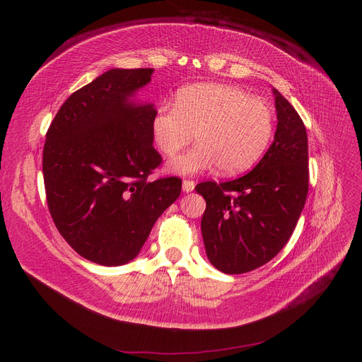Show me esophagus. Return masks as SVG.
Segmentation results:
<instances>
[{
  "mask_svg": "<svg viewBox=\"0 0 362 362\" xmlns=\"http://www.w3.org/2000/svg\"><path fill=\"white\" fill-rule=\"evenodd\" d=\"M193 189H194V181H193V180H184V181H182V190H184L185 193L192 192Z\"/></svg>",
  "mask_w": 362,
  "mask_h": 362,
  "instance_id": "1",
  "label": "esophagus"
}]
</instances>
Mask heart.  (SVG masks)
<instances>
[{"label":"heart","mask_w":362,"mask_h":362,"mask_svg":"<svg viewBox=\"0 0 362 362\" xmlns=\"http://www.w3.org/2000/svg\"><path fill=\"white\" fill-rule=\"evenodd\" d=\"M166 157H175L196 134L198 146L175 158L169 169L193 175L217 166L223 175L245 172L262 157L275 129V112L237 86L202 83L181 89L175 105L161 104L152 122Z\"/></svg>","instance_id":"1"}]
</instances>
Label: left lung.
Instances as JSON below:
<instances>
[{
  "mask_svg": "<svg viewBox=\"0 0 362 362\" xmlns=\"http://www.w3.org/2000/svg\"><path fill=\"white\" fill-rule=\"evenodd\" d=\"M278 128L264 157L245 177L204 181L201 231L206 257L228 275L266 264L287 245L308 194V137L300 116L276 89Z\"/></svg>",
  "mask_w": 362,
  "mask_h": 362,
  "instance_id": "8db88e82",
  "label": "left lung"
}]
</instances>
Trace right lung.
<instances>
[{
    "label": "right lung",
    "instance_id": "right-lung-1",
    "mask_svg": "<svg viewBox=\"0 0 362 362\" xmlns=\"http://www.w3.org/2000/svg\"><path fill=\"white\" fill-rule=\"evenodd\" d=\"M152 69H110L74 92L47 131L43 182L52 222L83 258L133 259L161 213L178 199V177L149 180L163 158L152 146L154 105L128 98Z\"/></svg>",
    "mask_w": 362,
    "mask_h": 362
}]
</instances>
